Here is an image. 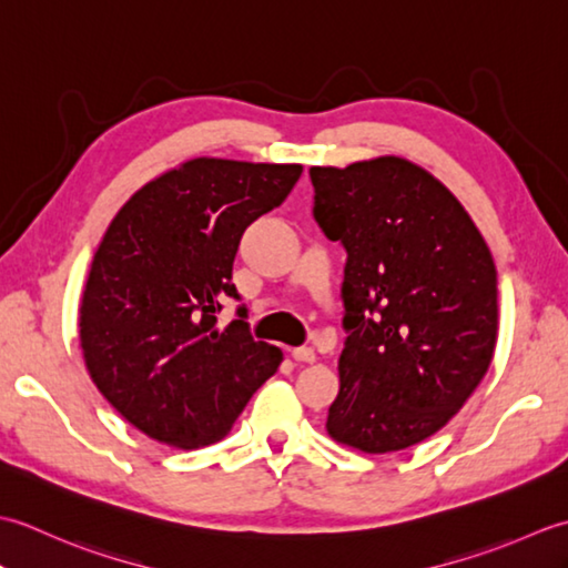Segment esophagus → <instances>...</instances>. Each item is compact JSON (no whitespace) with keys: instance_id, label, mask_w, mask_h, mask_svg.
<instances>
[{"instance_id":"1","label":"esophagus","mask_w":568,"mask_h":568,"mask_svg":"<svg viewBox=\"0 0 568 568\" xmlns=\"http://www.w3.org/2000/svg\"><path fill=\"white\" fill-rule=\"evenodd\" d=\"M293 358L297 361V364H315L317 354H315V348H310V346H297V348H293Z\"/></svg>"}]
</instances>
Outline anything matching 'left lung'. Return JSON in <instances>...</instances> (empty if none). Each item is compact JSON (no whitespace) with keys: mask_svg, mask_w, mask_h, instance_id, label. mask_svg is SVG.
Masks as SVG:
<instances>
[{"mask_svg":"<svg viewBox=\"0 0 568 568\" xmlns=\"http://www.w3.org/2000/svg\"><path fill=\"white\" fill-rule=\"evenodd\" d=\"M315 220L346 248L334 442L388 454L442 429L498 342V271L464 204L425 168L378 155L310 168Z\"/></svg>","mask_w":568,"mask_h":568,"instance_id":"1","label":"left lung"}]
</instances>
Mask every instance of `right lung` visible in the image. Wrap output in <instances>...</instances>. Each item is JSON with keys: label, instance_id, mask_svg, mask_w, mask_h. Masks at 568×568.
Listing matches in <instances>:
<instances>
[{"label": "right lung", "instance_id": "add662e5", "mask_svg": "<svg viewBox=\"0 0 568 568\" xmlns=\"http://www.w3.org/2000/svg\"><path fill=\"white\" fill-rule=\"evenodd\" d=\"M300 163L190 159L153 178L116 212L94 251L80 303L92 383L129 425L178 449L224 439L283 361L239 320L216 329L236 295L241 234L277 207Z\"/></svg>", "mask_w": 568, "mask_h": 568}]
</instances>
